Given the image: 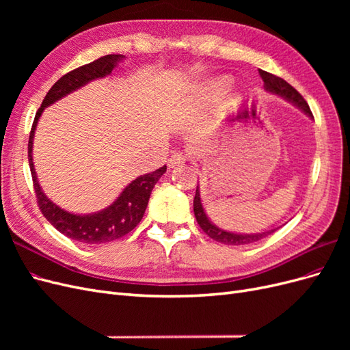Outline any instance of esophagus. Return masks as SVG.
I'll use <instances>...</instances> for the list:
<instances>
[{"mask_svg":"<svg viewBox=\"0 0 350 350\" xmlns=\"http://www.w3.org/2000/svg\"><path fill=\"white\" fill-rule=\"evenodd\" d=\"M185 161H187V156L185 154H183V153H174L171 157L167 159V166L171 167V169H174L176 166L184 165Z\"/></svg>","mask_w":350,"mask_h":350,"instance_id":"esophagus-1","label":"esophagus"}]
</instances>
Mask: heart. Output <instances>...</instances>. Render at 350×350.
I'll use <instances>...</instances> for the list:
<instances>
[{"mask_svg":"<svg viewBox=\"0 0 350 350\" xmlns=\"http://www.w3.org/2000/svg\"><path fill=\"white\" fill-rule=\"evenodd\" d=\"M228 86H229V80L225 77H220V79H216L215 81H210L207 89H210L211 92H225Z\"/></svg>","mask_w":350,"mask_h":350,"instance_id":"1","label":"heart"}]
</instances>
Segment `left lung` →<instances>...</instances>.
<instances>
[{
  "mask_svg": "<svg viewBox=\"0 0 350 350\" xmlns=\"http://www.w3.org/2000/svg\"><path fill=\"white\" fill-rule=\"evenodd\" d=\"M258 72L264 81V89L273 94H278V96L286 99L288 102H291L292 105H295L296 108L301 109L305 115H308L311 120L314 118L308 103H306V100L291 86L288 81H284L283 79L274 76V74H270L267 71L258 70ZM194 215H196V219L198 221L200 228L203 229L206 235H208L211 239H215L217 242L226 243V245H247V243L257 242L262 238H266L267 235L273 234L274 230H278V229H271V230H266V232H260V234H235V232H228L225 229H220L219 226H216L213 224V221H210V219L207 217L206 211L203 208V204H201L198 185H197L196 197H194Z\"/></svg>",
  "mask_w": 350,
  "mask_h": 350,
  "instance_id": "left-lung-1",
  "label": "left lung"
}]
</instances>
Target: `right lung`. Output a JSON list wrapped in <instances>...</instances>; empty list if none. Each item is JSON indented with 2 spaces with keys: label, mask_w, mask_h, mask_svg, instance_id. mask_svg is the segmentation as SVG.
<instances>
[{
  "label": "right lung",
  "mask_w": 350,
  "mask_h": 350,
  "mask_svg": "<svg viewBox=\"0 0 350 350\" xmlns=\"http://www.w3.org/2000/svg\"><path fill=\"white\" fill-rule=\"evenodd\" d=\"M124 58L125 57L121 54L105 55L96 61L90 62V64L79 67L67 72L66 76H62L46 93L44 102H42L40 108L36 112L35 121L33 125H31V131L29 135V166L31 178H33V187L42 215H44L49 224L57 230H59L62 235L83 243H90V245H99V243L120 239L140 224L147 203H149L152 189L159 181V178L166 172V166L156 169L154 172L137 176L134 181H131L122 189V193L118 196V198L107 208L94 211V213L89 215H74L57 206L54 201L49 200L46 194L42 191L35 171L33 157H31L35 130L42 112H44V109L48 108L49 105L67 96L71 92L86 86L92 80H98L109 76L113 68L118 66V62Z\"/></svg>",
  "instance_id": "1"
}]
</instances>
